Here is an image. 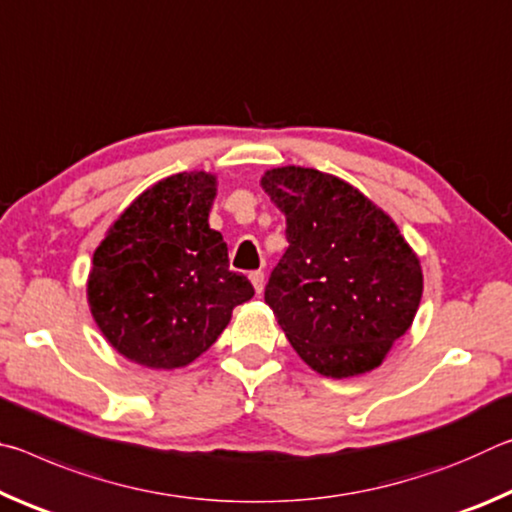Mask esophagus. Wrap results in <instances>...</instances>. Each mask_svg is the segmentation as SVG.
<instances>
[{
  "label": "esophagus",
  "mask_w": 512,
  "mask_h": 512,
  "mask_svg": "<svg viewBox=\"0 0 512 512\" xmlns=\"http://www.w3.org/2000/svg\"><path fill=\"white\" fill-rule=\"evenodd\" d=\"M250 282H253V287L257 293L264 291V273L262 271H253L250 273Z\"/></svg>",
  "instance_id": "obj_1"
}]
</instances>
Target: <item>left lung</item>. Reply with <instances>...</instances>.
<instances>
[{
	"label": "left lung",
	"mask_w": 512,
	"mask_h": 512,
	"mask_svg": "<svg viewBox=\"0 0 512 512\" xmlns=\"http://www.w3.org/2000/svg\"><path fill=\"white\" fill-rule=\"evenodd\" d=\"M262 189L287 216L289 248L264 300L293 350L332 379L375 370L420 307L418 255L391 216L332 173L268 169Z\"/></svg>",
	"instance_id": "obj_1"
}]
</instances>
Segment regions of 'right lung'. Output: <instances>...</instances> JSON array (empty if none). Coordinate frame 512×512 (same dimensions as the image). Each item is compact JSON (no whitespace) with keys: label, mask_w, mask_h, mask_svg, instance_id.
I'll return each instance as SVG.
<instances>
[{"label":"right lung","mask_w":512,"mask_h":512,"mask_svg":"<svg viewBox=\"0 0 512 512\" xmlns=\"http://www.w3.org/2000/svg\"><path fill=\"white\" fill-rule=\"evenodd\" d=\"M216 176L183 171L146 189L94 250L88 302L106 341L153 370L189 366L255 296L210 228Z\"/></svg>","instance_id":"obj_1"}]
</instances>
